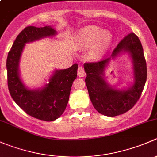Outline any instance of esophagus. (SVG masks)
<instances>
[{
    "mask_svg": "<svg viewBox=\"0 0 157 157\" xmlns=\"http://www.w3.org/2000/svg\"><path fill=\"white\" fill-rule=\"evenodd\" d=\"M77 75H78L80 77H83L85 75H86V73H85L84 69H83L82 67H80V66L78 67V71H77Z\"/></svg>",
    "mask_w": 157,
    "mask_h": 157,
    "instance_id": "34e87169",
    "label": "esophagus"
}]
</instances>
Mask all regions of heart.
<instances>
[{"instance_id":"b5f03b06","label":"heart","mask_w":157,"mask_h":157,"mask_svg":"<svg viewBox=\"0 0 157 157\" xmlns=\"http://www.w3.org/2000/svg\"><path fill=\"white\" fill-rule=\"evenodd\" d=\"M112 35L110 32L95 26H89L82 29L76 36L74 47L76 49L90 48L89 58L99 59L110 48Z\"/></svg>"}]
</instances>
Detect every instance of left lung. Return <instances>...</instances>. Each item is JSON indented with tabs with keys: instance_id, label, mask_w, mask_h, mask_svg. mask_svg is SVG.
<instances>
[{
	"instance_id": "1",
	"label": "left lung",
	"mask_w": 157,
	"mask_h": 157,
	"mask_svg": "<svg viewBox=\"0 0 157 157\" xmlns=\"http://www.w3.org/2000/svg\"><path fill=\"white\" fill-rule=\"evenodd\" d=\"M124 53L132 59L133 82L124 89L110 85L105 80V71L112 59ZM90 99L98 112L109 117L125 113L140 98L147 80V64L143 47L134 33L128 34L115 48L110 58L83 65Z\"/></svg>"
}]
</instances>
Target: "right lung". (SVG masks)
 <instances>
[{
	"label": "right lung",
	"instance_id": "right-lung-1",
	"mask_svg": "<svg viewBox=\"0 0 157 157\" xmlns=\"http://www.w3.org/2000/svg\"><path fill=\"white\" fill-rule=\"evenodd\" d=\"M56 35L52 26H27L17 36L7 58V84L11 97L30 116L46 121H55L65 110L78 65L55 70L42 87L30 89L20 78L19 64L26 44Z\"/></svg>",
	"mask_w": 157,
	"mask_h": 157
}]
</instances>
